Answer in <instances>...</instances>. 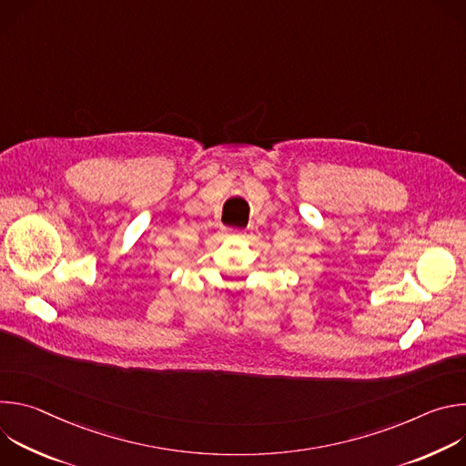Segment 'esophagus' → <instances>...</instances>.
<instances>
[{
	"instance_id": "34e87169",
	"label": "esophagus",
	"mask_w": 466,
	"mask_h": 466,
	"mask_svg": "<svg viewBox=\"0 0 466 466\" xmlns=\"http://www.w3.org/2000/svg\"><path fill=\"white\" fill-rule=\"evenodd\" d=\"M230 236H234V238H243V236H245V232H241V230H234V232H230Z\"/></svg>"
}]
</instances>
